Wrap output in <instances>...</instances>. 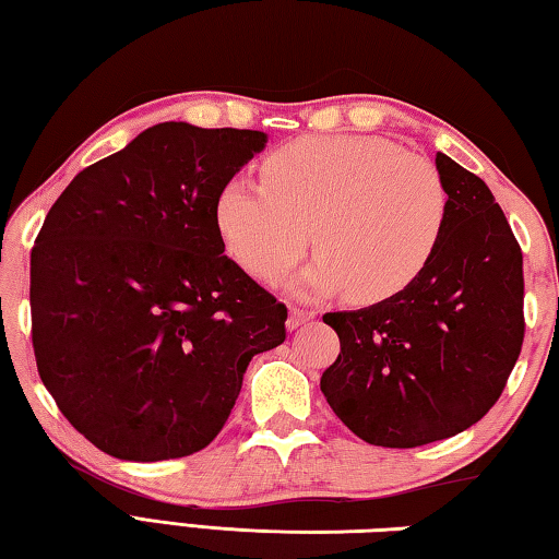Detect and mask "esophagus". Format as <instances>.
Masks as SVG:
<instances>
[{
    "label": "esophagus",
    "instance_id": "esophagus-1",
    "mask_svg": "<svg viewBox=\"0 0 559 559\" xmlns=\"http://www.w3.org/2000/svg\"><path fill=\"white\" fill-rule=\"evenodd\" d=\"M316 318V310H308V308H290L288 313V330H296L300 325H306L308 320Z\"/></svg>",
    "mask_w": 559,
    "mask_h": 559
}]
</instances>
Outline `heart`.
I'll return each mask as SVG.
<instances>
[{
  "instance_id": "heart-1",
  "label": "heart",
  "mask_w": 559,
  "mask_h": 559,
  "mask_svg": "<svg viewBox=\"0 0 559 559\" xmlns=\"http://www.w3.org/2000/svg\"><path fill=\"white\" fill-rule=\"evenodd\" d=\"M449 189L427 157L380 135H308L266 157L261 182L234 175L214 200L226 251L263 283L298 266L316 236L320 257L302 278L316 296L353 302L400 296L437 257Z\"/></svg>"
}]
</instances>
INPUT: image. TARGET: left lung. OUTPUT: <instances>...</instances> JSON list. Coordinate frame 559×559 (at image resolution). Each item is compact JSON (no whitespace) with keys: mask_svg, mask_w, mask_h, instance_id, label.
I'll return each instance as SVG.
<instances>
[{"mask_svg":"<svg viewBox=\"0 0 559 559\" xmlns=\"http://www.w3.org/2000/svg\"><path fill=\"white\" fill-rule=\"evenodd\" d=\"M449 222L409 288L325 313L340 355L320 377L330 409L359 439L414 449L456 437L503 394L525 337L523 251L480 177L443 153Z\"/></svg>","mask_w":559,"mask_h":559,"instance_id":"left-lung-1","label":"left lung"}]
</instances>
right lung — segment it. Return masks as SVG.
I'll use <instances>...</instances> for the list:
<instances>
[{
	"label": "right lung",
	"mask_w": 559,
	"mask_h": 559,
	"mask_svg": "<svg viewBox=\"0 0 559 559\" xmlns=\"http://www.w3.org/2000/svg\"><path fill=\"white\" fill-rule=\"evenodd\" d=\"M266 132L159 122L73 177L32 249V343L56 406L126 461L182 459L229 419L288 310L224 253L214 200Z\"/></svg>",
	"instance_id": "1"
}]
</instances>
